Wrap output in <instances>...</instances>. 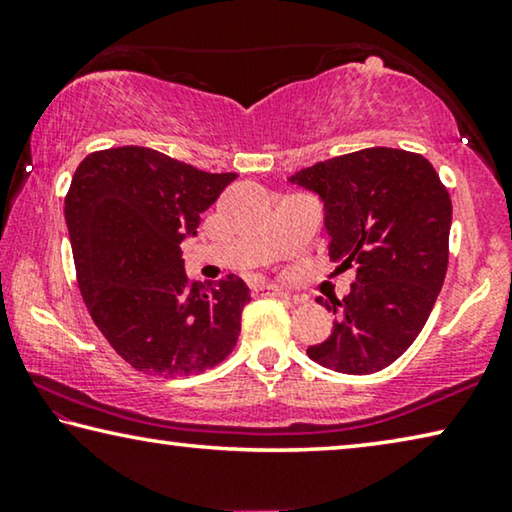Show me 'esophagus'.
I'll use <instances>...</instances> for the list:
<instances>
[{
  "label": "esophagus",
  "instance_id": "esophagus-1",
  "mask_svg": "<svg viewBox=\"0 0 512 512\" xmlns=\"http://www.w3.org/2000/svg\"><path fill=\"white\" fill-rule=\"evenodd\" d=\"M255 296H280V299H289V294L285 289H280L276 285H266V282H257V285L250 287Z\"/></svg>",
  "mask_w": 512,
  "mask_h": 512
}]
</instances>
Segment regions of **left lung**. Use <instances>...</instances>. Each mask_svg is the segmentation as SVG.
<instances>
[{
  "mask_svg": "<svg viewBox=\"0 0 512 512\" xmlns=\"http://www.w3.org/2000/svg\"><path fill=\"white\" fill-rule=\"evenodd\" d=\"M289 181L322 197L329 255L338 269L356 266L345 299H317L335 322L308 356L345 375L384 370L423 331L444 285L451 195L430 160L391 147L335 156Z\"/></svg>",
  "mask_w": 512,
  "mask_h": 512,
  "instance_id": "left-lung-1",
  "label": "left lung"
}]
</instances>
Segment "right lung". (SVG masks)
Returning a JSON list of instances; mask_svg holds the SVG:
<instances>
[{"instance_id":"obj_1","label":"right lung","mask_w":512,"mask_h":512,"mask_svg":"<svg viewBox=\"0 0 512 512\" xmlns=\"http://www.w3.org/2000/svg\"><path fill=\"white\" fill-rule=\"evenodd\" d=\"M234 179L147 147L94 151L73 174L64 213L80 294L114 352L144 375L211 370L239 340L246 282L202 285L181 259V241Z\"/></svg>"}]
</instances>
